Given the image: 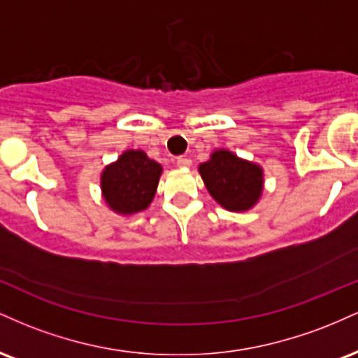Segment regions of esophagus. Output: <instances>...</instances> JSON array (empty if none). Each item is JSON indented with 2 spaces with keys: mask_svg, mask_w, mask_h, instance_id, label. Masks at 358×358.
<instances>
[{
  "mask_svg": "<svg viewBox=\"0 0 358 358\" xmlns=\"http://www.w3.org/2000/svg\"><path fill=\"white\" fill-rule=\"evenodd\" d=\"M176 166H178V168H190L192 166V159L187 158V156H182V158L176 159Z\"/></svg>",
  "mask_w": 358,
  "mask_h": 358,
  "instance_id": "obj_1",
  "label": "esophagus"
}]
</instances>
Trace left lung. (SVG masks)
<instances>
[{
  "instance_id": "left-lung-1",
  "label": "left lung",
  "mask_w": 358,
  "mask_h": 358,
  "mask_svg": "<svg viewBox=\"0 0 358 358\" xmlns=\"http://www.w3.org/2000/svg\"><path fill=\"white\" fill-rule=\"evenodd\" d=\"M199 173L212 199L225 210H250L264 190L262 166L225 148L213 150L208 162L199 165Z\"/></svg>"
}]
</instances>
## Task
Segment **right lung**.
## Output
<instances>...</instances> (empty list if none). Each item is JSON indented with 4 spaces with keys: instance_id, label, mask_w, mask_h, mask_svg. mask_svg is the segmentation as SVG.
<instances>
[{
    "instance_id": "obj_1",
    "label": "right lung",
    "mask_w": 358,
    "mask_h": 358,
    "mask_svg": "<svg viewBox=\"0 0 358 358\" xmlns=\"http://www.w3.org/2000/svg\"><path fill=\"white\" fill-rule=\"evenodd\" d=\"M163 166L143 150H126L101 173L102 199L114 213L134 215L153 202Z\"/></svg>"
}]
</instances>
